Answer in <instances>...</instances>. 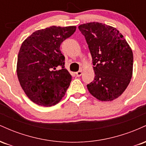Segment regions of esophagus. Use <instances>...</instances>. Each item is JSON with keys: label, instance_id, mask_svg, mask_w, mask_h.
Returning a JSON list of instances; mask_svg holds the SVG:
<instances>
[{"label": "esophagus", "instance_id": "1", "mask_svg": "<svg viewBox=\"0 0 146 146\" xmlns=\"http://www.w3.org/2000/svg\"><path fill=\"white\" fill-rule=\"evenodd\" d=\"M75 74H76V75L78 77L81 76L82 74V71H79L78 72H76V73H75Z\"/></svg>", "mask_w": 146, "mask_h": 146}]
</instances>
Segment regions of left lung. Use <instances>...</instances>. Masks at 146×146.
<instances>
[{
	"label": "left lung",
	"mask_w": 146,
	"mask_h": 146,
	"mask_svg": "<svg viewBox=\"0 0 146 146\" xmlns=\"http://www.w3.org/2000/svg\"><path fill=\"white\" fill-rule=\"evenodd\" d=\"M78 28L88 45L95 75L87 88L100 101H113L124 92L132 78L131 48L113 27L93 22Z\"/></svg>",
	"instance_id": "8db88e82"
}]
</instances>
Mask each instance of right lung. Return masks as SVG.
<instances>
[{"label":"right lung","instance_id":"1","mask_svg":"<svg viewBox=\"0 0 146 146\" xmlns=\"http://www.w3.org/2000/svg\"><path fill=\"white\" fill-rule=\"evenodd\" d=\"M75 30V26H52L36 31L22 43L18 78L25 94L36 104L51 106L64 96L72 77L64 68L65 58L60 46ZM58 66L60 70H56Z\"/></svg>","mask_w":146,"mask_h":146}]
</instances>
